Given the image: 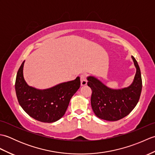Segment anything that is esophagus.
I'll return each mask as SVG.
<instances>
[{"instance_id":"esophagus-1","label":"esophagus","mask_w":155,"mask_h":155,"mask_svg":"<svg viewBox=\"0 0 155 155\" xmlns=\"http://www.w3.org/2000/svg\"><path fill=\"white\" fill-rule=\"evenodd\" d=\"M87 84V75L85 74H82L81 76V86H85Z\"/></svg>"}]
</instances>
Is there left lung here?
<instances>
[{"mask_svg": "<svg viewBox=\"0 0 155 155\" xmlns=\"http://www.w3.org/2000/svg\"><path fill=\"white\" fill-rule=\"evenodd\" d=\"M132 57L137 71L133 82L128 87L113 89L93 76L87 77L92 94L91 107L95 115L101 119L116 121L125 117L136 107L142 91V78L139 66Z\"/></svg>", "mask_w": 155, "mask_h": 155, "instance_id": "8db88e82", "label": "left lung"}]
</instances>
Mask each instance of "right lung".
<instances>
[{
    "label": "right lung",
    "instance_id": "obj_1",
    "mask_svg": "<svg viewBox=\"0 0 155 155\" xmlns=\"http://www.w3.org/2000/svg\"><path fill=\"white\" fill-rule=\"evenodd\" d=\"M22 62L16 74L15 91L18 103L26 113L42 123H54L65 114L71 98L80 88V77L40 90L29 86L23 76Z\"/></svg>",
    "mask_w": 155,
    "mask_h": 155
}]
</instances>
